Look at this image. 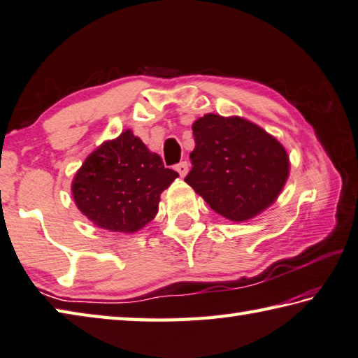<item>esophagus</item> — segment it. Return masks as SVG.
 Here are the masks:
<instances>
[{"label": "esophagus", "mask_w": 358, "mask_h": 358, "mask_svg": "<svg viewBox=\"0 0 358 358\" xmlns=\"http://www.w3.org/2000/svg\"><path fill=\"white\" fill-rule=\"evenodd\" d=\"M175 171H177V172L180 173V177H185V175H186L187 171H189L187 161H181V163H178L177 166H175Z\"/></svg>", "instance_id": "1"}]
</instances>
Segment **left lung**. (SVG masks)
<instances>
[{"instance_id":"1","label":"left lung","mask_w":358,"mask_h":358,"mask_svg":"<svg viewBox=\"0 0 358 358\" xmlns=\"http://www.w3.org/2000/svg\"><path fill=\"white\" fill-rule=\"evenodd\" d=\"M192 131V169L185 181L217 214L243 222L276 200L289 177V157L267 131L213 113L197 119Z\"/></svg>"}]
</instances>
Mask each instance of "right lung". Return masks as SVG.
I'll return each mask as SVG.
<instances>
[{"mask_svg":"<svg viewBox=\"0 0 358 358\" xmlns=\"http://www.w3.org/2000/svg\"><path fill=\"white\" fill-rule=\"evenodd\" d=\"M177 177L159 155L125 130L85 159L74 177L73 195L94 225L135 233L157 215L159 194Z\"/></svg>","mask_w":358,"mask_h":358,"instance_id":"add662e5","label":"right lung"}]
</instances>
